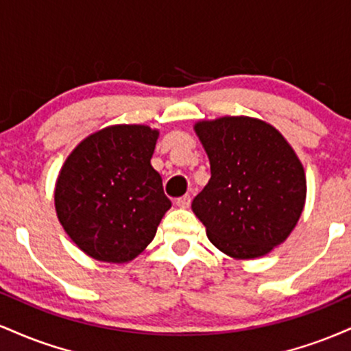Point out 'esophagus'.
<instances>
[{
    "label": "esophagus",
    "mask_w": 351,
    "mask_h": 351,
    "mask_svg": "<svg viewBox=\"0 0 351 351\" xmlns=\"http://www.w3.org/2000/svg\"><path fill=\"white\" fill-rule=\"evenodd\" d=\"M189 204H191V196L189 195H184V196H181V198H178L176 199V206L178 208H188Z\"/></svg>",
    "instance_id": "esophagus-1"
}]
</instances>
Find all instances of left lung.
Listing matches in <instances>:
<instances>
[{"label":"left lung","instance_id":"8db88e82","mask_svg":"<svg viewBox=\"0 0 351 351\" xmlns=\"http://www.w3.org/2000/svg\"><path fill=\"white\" fill-rule=\"evenodd\" d=\"M195 132L211 178L191 209L208 239L234 259L265 256L304 211L307 180L299 156L277 128L252 117L201 120Z\"/></svg>","mask_w":351,"mask_h":351}]
</instances>
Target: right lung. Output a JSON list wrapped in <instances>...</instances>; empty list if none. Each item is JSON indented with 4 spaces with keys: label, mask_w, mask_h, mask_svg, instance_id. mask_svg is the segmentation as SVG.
<instances>
[{
    "label": "right lung",
    "mask_w": 351,
    "mask_h": 351,
    "mask_svg": "<svg viewBox=\"0 0 351 351\" xmlns=\"http://www.w3.org/2000/svg\"><path fill=\"white\" fill-rule=\"evenodd\" d=\"M158 130L110 125L72 150L56 181L59 223L80 251L102 263L135 259L171 208L152 167Z\"/></svg>",
    "instance_id": "1"
}]
</instances>
